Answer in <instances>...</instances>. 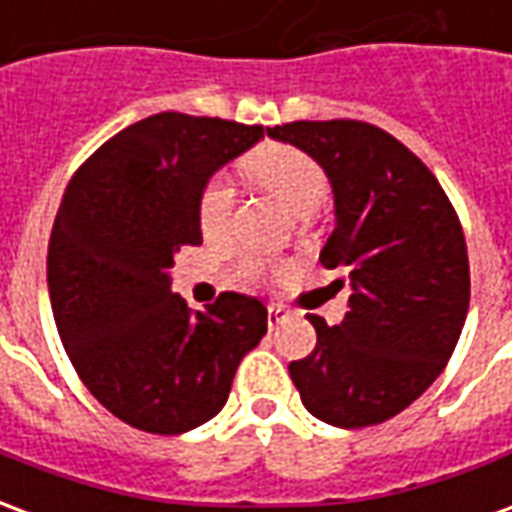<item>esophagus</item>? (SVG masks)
I'll list each match as a JSON object with an SVG mask.
<instances>
[{
	"instance_id": "obj_1",
	"label": "esophagus",
	"mask_w": 512,
	"mask_h": 512,
	"mask_svg": "<svg viewBox=\"0 0 512 512\" xmlns=\"http://www.w3.org/2000/svg\"><path fill=\"white\" fill-rule=\"evenodd\" d=\"M288 321V312L282 310V307H277V304H271L268 307V329H277L279 323Z\"/></svg>"
}]
</instances>
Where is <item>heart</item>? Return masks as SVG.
<instances>
[{"label": "heart", "instance_id": "b5f03b06", "mask_svg": "<svg viewBox=\"0 0 512 512\" xmlns=\"http://www.w3.org/2000/svg\"><path fill=\"white\" fill-rule=\"evenodd\" d=\"M244 175L257 189L268 191L271 197H277L290 213L296 216H310L318 211L326 197H329V178L326 169L299 147L282 145V142H266L255 147L249 156L241 161ZM233 186L224 178H211L200 191L197 200V222L205 235H222L230 227L233 216ZM266 274V263L249 257L241 263V277L260 279Z\"/></svg>", "mask_w": 512, "mask_h": 512}]
</instances>
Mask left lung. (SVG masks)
<instances>
[{"label":"left lung","instance_id":"1","mask_svg":"<svg viewBox=\"0 0 512 512\" xmlns=\"http://www.w3.org/2000/svg\"><path fill=\"white\" fill-rule=\"evenodd\" d=\"M268 136L310 153L334 191V233L321 249L351 299L318 332L290 378L312 417L378 425L408 408L450 362L469 312V257L458 213L403 142L362 120H296Z\"/></svg>","mask_w":512,"mask_h":512}]
</instances>
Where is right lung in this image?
I'll return each instance as SVG.
<instances>
[{"label":"right lung","mask_w":512,"mask_h":512,"mask_svg":"<svg viewBox=\"0 0 512 512\" xmlns=\"http://www.w3.org/2000/svg\"><path fill=\"white\" fill-rule=\"evenodd\" d=\"M263 126L161 112L76 169L49 241V299L71 365L126 425L175 436L216 417L268 329L263 301L222 293L194 312L172 293L180 246L202 244L197 200Z\"/></svg>","instance_id":"obj_1"}]
</instances>
